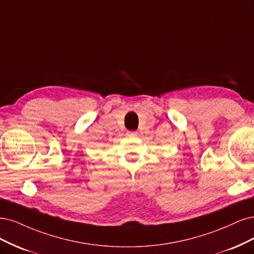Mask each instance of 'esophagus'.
<instances>
[{"mask_svg": "<svg viewBox=\"0 0 254 254\" xmlns=\"http://www.w3.org/2000/svg\"><path fill=\"white\" fill-rule=\"evenodd\" d=\"M138 133L137 132H132V130H127V136L128 137H137Z\"/></svg>", "mask_w": 254, "mask_h": 254, "instance_id": "esophagus-1", "label": "esophagus"}]
</instances>
